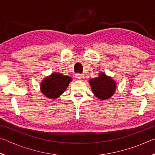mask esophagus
Wrapping results in <instances>:
<instances>
[{"label": "esophagus", "mask_w": 155, "mask_h": 155, "mask_svg": "<svg viewBox=\"0 0 155 155\" xmlns=\"http://www.w3.org/2000/svg\"><path fill=\"white\" fill-rule=\"evenodd\" d=\"M75 78H77L78 81H83L84 77H83V75L82 74H75Z\"/></svg>", "instance_id": "34e87169"}]
</instances>
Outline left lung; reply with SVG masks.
<instances>
[{
	"instance_id": "obj_1",
	"label": "left lung",
	"mask_w": 155,
	"mask_h": 155,
	"mask_svg": "<svg viewBox=\"0 0 155 155\" xmlns=\"http://www.w3.org/2000/svg\"><path fill=\"white\" fill-rule=\"evenodd\" d=\"M90 83L94 95L102 101L108 99L114 95L116 87L114 80L104 74L91 79Z\"/></svg>"
}]
</instances>
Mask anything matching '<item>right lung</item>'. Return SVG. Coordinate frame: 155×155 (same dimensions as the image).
Here are the masks:
<instances>
[{
    "mask_svg": "<svg viewBox=\"0 0 155 155\" xmlns=\"http://www.w3.org/2000/svg\"><path fill=\"white\" fill-rule=\"evenodd\" d=\"M71 81V77L54 73L43 80L41 91L48 98H57L64 92Z\"/></svg>",
    "mask_w": 155,
    "mask_h": 155,
    "instance_id": "add662e5",
    "label": "right lung"
}]
</instances>
